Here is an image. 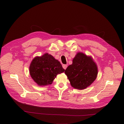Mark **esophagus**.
I'll list each match as a JSON object with an SVG mask.
<instances>
[{
	"label": "esophagus",
	"mask_w": 124,
	"mask_h": 124,
	"mask_svg": "<svg viewBox=\"0 0 124 124\" xmlns=\"http://www.w3.org/2000/svg\"><path fill=\"white\" fill-rule=\"evenodd\" d=\"M62 67H63V69L66 70V68H67V65H62Z\"/></svg>",
	"instance_id": "1"
}]
</instances>
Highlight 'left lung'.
I'll return each instance as SVG.
<instances>
[{
	"instance_id": "obj_1",
	"label": "left lung",
	"mask_w": 124,
	"mask_h": 124,
	"mask_svg": "<svg viewBox=\"0 0 124 124\" xmlns=\"http://www.w3.org/2000/svg\"><path fill=\"white\" fill-rule=\"evenodd\" d=\"M65 73L71 85L82 90L87 88L96 80L98 68L91 56L78 52L73 59L72 64L67 67Z\"/></svg>"
}]
</instances>
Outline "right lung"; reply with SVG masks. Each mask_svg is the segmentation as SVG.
<instances>
[{
  "mask_svg": "<svg viewBox=\"0 0 124 124\" xmlns=\"http://www.w3.org/2000/svg\"><path fill=\"white\" fill-rule=\"evenodd\" d=\"M65 70L58 60L48 53L35 57L29 66L30 75L39 86L51 84L56 76Z\"/></svg>",
  "mask_w": 124,
  "mask_h": 124,
  "instance_id": "add662e5",
  "label": "right lung"
}]
</instances>
